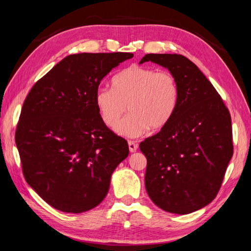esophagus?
I'll list each match as a JSON object with an SVG mask.
<instances>
[{"label": "esophagus", "instance_id": "obj_1", "mask_svg": "<svg viewBox=\"0 0 251 251\" xmlns=\"http://www.w3.org/2000/svg\"><path fill=\"white\" fill-rule=\"evenodd\" d=\"M128 148H129V151H130V152H135L136 151H137L138 146H137V144H136L135 142L129 141V142H128Z\"/></svg>", "mask_w": 251, "mask_h": 251}]
</instances>
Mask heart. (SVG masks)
<instances>
[{
	"label": "heart",
	"mask_w": 251,
	"mask_h": 251,
	"mask_svg": "<svg viewBox=\"0 0 251 251\" xmlns=\"http://www.w3.org/2000/svg\"><path fill=\"white\" fill-rule=\"evenodd\" d=\"M179 91L169 72L133 65L113 79V88L100 87L95 105L101 120L115 131L128 138L146 134L148 128L160 129L175 113ZM126 108L130 114L121 121Z\"/></svg>",
	"instance_id": "heart-1"
}]
</instances>
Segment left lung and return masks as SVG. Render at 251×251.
Returning <instances> with one entry per match:
<instances>
[{
	"label": "left lung",
	"mask_w": 251,
	"mask_h": 251,
	"mask_svg": "<svg viewBox=\"0 0 251 251\" xmlns=\"http://www.w3.org/2000/svg\"><path fill=\"white\" fill-rule=\"evenodd\" d=\"M167 69L177 80L175 113L139 148L147 158L145 187L161 209L186 215L218 194L233 154L231 117L201 71L178 54H146L145 62Z\"/></svg>",
	"instance_id": "8db88e82"
}]
</instances>
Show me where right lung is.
I'll return each mask as SVG.
<instances>
[{"instance_id": "1", "label": "right lung", "mask_w": 251, "mask_h": 251, "mask_svg": "<svg viewBox=\"0 0 251 251\" xmlns=\"http://www.w3.org/2000/svg\"><path fill=\"white\" fill-rule=\"evenodd\" d=\"M131 53L72 54L32 87L15 133L25 179L55 209L79 214L103 201L129 154L95 105L100 80Z\"/></svg>"}]
</instances>
